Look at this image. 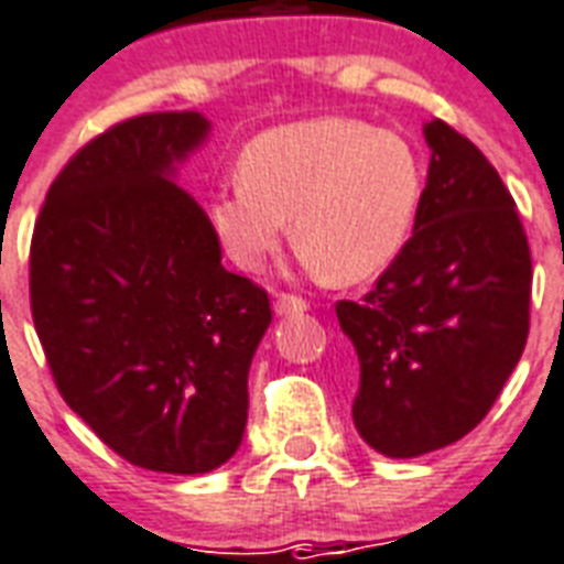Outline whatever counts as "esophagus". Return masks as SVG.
Here are the masks:
<instances>
[{
  "label": "esophagus",
  "mask_w": 564,
  "mask_h": 564,
  "mask_svg": "<svg viewBox=\"0 0 564 564\" xmlns=\"http://www.w3.org/2000/svg\"><path fill=\"white\" fill-rule=\"evenodd\" d=\"M310 304L299 295H281V299L274 301V313L278 316H301V313H307Z\"/></svg>",
  "instance_id": "1"
}]
</instances>
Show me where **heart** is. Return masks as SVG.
Returning a JSON list of instances; mask_svg holds the SVG:
<instances>
[{
  "mask_svg": "<svg viewBox=\"0 0 564 564\" xmlns=\"http://www.w3.org/2000/svg\"><path fill=\"white\" fill-rule=\"evenodd\" d=\"M424 172L403 137L362 119L318 117L254 137L239 178L216 189L213 228L248 272L292 234L318 274L357 283L401 254L419 216Z\"/></svg>",
  "mask_w": 564,
  "mask_h": 564,
  "instance_id": "1",
  "label": "heart"
}]
</instances>
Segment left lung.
Wrapping results in <instances>:
<instances>
[{
	"label": "left lung",
	"instance_id": "1",
	"mask_svg": "<svg viewBox=\"0 0 564 564\" xmlns=\"http://www.w3.org/2000/svg\"><path fill=\"white\" fill-rule=\"evenodd\" d=\"M412 237L336 318L360 371L354 427L412 459L471 433L521 360L533 263L516 202L471 140L433 119Z\"/></svg>",
	"mask_w": 564,
	"mask_h": 564
}]
</instances>
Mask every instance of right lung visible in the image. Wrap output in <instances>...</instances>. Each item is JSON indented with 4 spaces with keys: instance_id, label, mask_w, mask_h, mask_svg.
Wrapping results in <instances>:
<instances>
[{
    "instance_id": "1",
    "label": "right lung",
    "mask_w": 564,
    "mask_h": 564,
    "mask_svg": "<svg viewBox=\"0 0 564 564\" xmlns=\"http://www.w3.org/2000/svg\"><path fill=\"white\" fill-rule=\"evenodd\" d=\"M210 128L195 110L113 126L66 163L31 237V316L57 389L149 471L207 474L237 454L272 322L175 181Z\"/></svg>"
}]
</instances>
